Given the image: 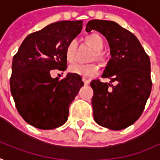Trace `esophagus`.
Returning <instances> with one entry per match:
<instances>
[{
    "label": "esophagus",
    "mask_w": 160,
    "mask_h": 160,
    "mask_svg": "<svg viewBox=\"0 0 160 160\" xmlns=\"http://www.w3.org/2000/svg\"><path fill=\"white\" fill-rule=\"evenodd\" d=\"M82 80H83V82H84L85 85H88L90 83V81L88 80H87V79H85V78H82Z\"/></svg>",
    "instance_id": "1"
}]
</instances>
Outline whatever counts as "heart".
I'll use <instances>...</instances> for the list:
<instances>
[{"mask_svg":"<svg viewBox=\"0 0 160 160\" xmlns=\"http://www.w3.org/2000/svg\"><path fill=\"white\" fill-rule=\"evenodd\" d=\"M87 41L91 47L93 48L96 53L95 56L93 57V59H96L97 61H101L102 59L101 51L103 48V41L97 33L91 34L88 37ZM78 42L76 39L72 40L68 43L66 47V51H65V56L69 62H73L75 59V54H76V48H77ZM69 71L72 73L80 75L82 77L86 78H92L94 76L98 74L99 72V67L96 63H88V64H81V63H73L70 65Z\"/></svg>","mask_w":160,"mask_h":160,"instance_id":"heart-1","label":"heart"}]
</instances>
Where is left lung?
Listing matches in <instances>:
<instances>
[{"instance_id": "left-lung-1", "label": "left lung", "mask_w": 160, "mask_h": 160, "mask_svg": "<svg viewBox=\"0 0 160 160\" xmlns=\"http://www.w3.org/2000/svg\"><path fill=\"white\" fill-rule=\"evenodd\" d=\"M96 30L106 38L111 48L102 78L91 81L95 121L112 130H121L140 118L152 91L150 58L131 32L107 20H90L86 31ZM112 83L115 84L113 85Z\"/></svg>"}]
</instances>
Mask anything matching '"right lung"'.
I'll use <instances>...</instances> for the list:
<instances>
[{
    "mask_svg": "<svg viewBox=\"0 0 160 160\" xmlns=\"http://www.w3.org/2000/svg\"><path fill=\"white\" fill-rule=\"evenodd\" d=\"M82 21H59L27 36L12 61L10 91L16 107L28 124L40 129L63 125L70 104L84 85L80 75L53 79V70L65 71L66 47L81 32Z\"/></svg>",
    "mask_w": 160,
    "mask_h": 160,
    "instance_id": "1",
    "label": "right lung"
}]
</instances>
